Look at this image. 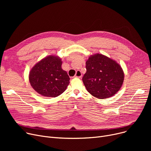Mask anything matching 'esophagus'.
Masks as SVG:
<instances>
[{
	"label": "esophagus",
	"mask_w": 151,
	"mask_h": 151,
	"mask_svg": "<svg viewBox=\"0 0 151 151\" xmlns=\"http://www.w3.org/2000/svg\"><path fill=\"white\" fill-rule=\"evenodd\" d=\"M81 76H82V73H81V72L80 71H77L76 72V74H75V78H81Z\"/></svg>",
	"instance_id": "1"
}]
</instances>
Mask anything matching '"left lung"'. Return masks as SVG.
<instances>
[{
    "mask_svg": "<svg viewBox=\"0 0 151 151\" xmlns=\"http://www.w3.org/2000/svg\"><path fill=\"white\" fill-rule=\"evenodd\" d=\"M86 68L83 81L87 91L93 97L107 99L120 90L124 73L115 60L103 54H95L86 60Z\"/></svg>",
    "mask_w": 151,
    "mask_h": 151,
    "instance_id": "8db88e82",
    "label": "left lung"
}]
</instances>
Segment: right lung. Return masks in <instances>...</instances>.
Masks as SVG:
<instances>
[{
	"label": "right lung",
	"mask_w": 151,
	"mask_h": 151,
	"mask_svg": "<svg viewBox=\"0 0 151 151\" xmlns=\"http://www.w3.org/2000/svg\"><path fill=\"white\" fill-rule=\"evenodd\" d=\"M62 60L56 55H48L37 62L29 72V80L32 88L47 97H58L64 92L70 78L62 67Z\"/></svg>",
	"instance_id": "obj_1"
}]
</instances>
